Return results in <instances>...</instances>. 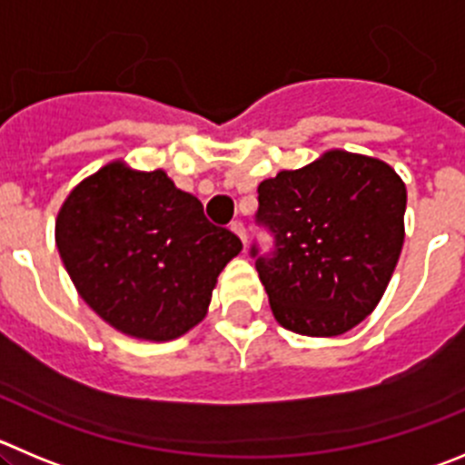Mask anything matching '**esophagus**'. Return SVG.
I'll list each match as a JSON object with an SVG mask.
<instances>
[{
  "instance_id": "esophagus-1",
  "label": "esophagus",
  "mask_w": 465,
  "mask_h": 465,
  "mask_svg": "<svg viewBox=\"0 0 465 465\" xmlns=\"http://www.w3.org/2000/svg\"><path fill=\"white\" fill-rule=\"evenodd\" d=\"M229 229H232V232L233 233H236V236L238 238H241V241L242 242H245V227H242V223H241V220H233V223H232V227H229Z\"/></svg>"
}]
</instances>
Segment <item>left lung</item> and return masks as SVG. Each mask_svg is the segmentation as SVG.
Segmentation results:
<instances>
[{
    "label": "left lung",
    "mask_w": 465,
    "mask_h": 465,
    "mask_svg": "<svg viewBox=\"0 0 465 465\" xmlns=\"http://www.w3.org/2000/svg\"><path fill=\"white\" fill-rule=\"evenodd\" d=\"M403 213L401 176L341 149L262 181L257 220L275 233V252L257 271L277 323L335 337L367 319L401 254Z\"/></svg>",
    "instance_id": "left-lung-1"
}]
</instances>
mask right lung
<instances>
[{
    "label": "right lung",
    "mask_w": 465,
    "mask_h": 465,
    "mask_svg": "<svg viewBox=\"0 0 465 465\" xmlns=\"http://www.w3.org/2000/svg\"><path fill=\"white\" fill-rule=\"evenodd\" d=\"M82 301L134 340L172 341L202 323L223 268L242 250L163 169L114 160L68 193L54 224Z\"/></svg>",
    "instance_id": "obj_1"
}]
</instances>
